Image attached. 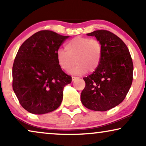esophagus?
<instances>
[{
    "mask_svg": "<svg viewBox=\"0 0 146 146\" xmlns=\"http://www.w3.org/2000/svg\"><path fill=\"white\" fill-rule=\"evenodd\" d=\"M76 78H77V77H76V76H72V81H74Z\"/></svg>",
    "mask_w": 146,
    "mask_h": 146,
    "instance_id": "obj_1",
    "label": "esophagus"
}]
</instances>
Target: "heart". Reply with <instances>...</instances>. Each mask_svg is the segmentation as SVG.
Listing matches in <instances>:
<instances>
[{
	"label": "heart",
	"mask_w": 146,
	"mask_h": 146,
	"mask_svg": "<svg viewBox=\"0 0 146 146\" xmlns=\"http://www.w3.org/2000/svg\"><path fill=\"white\" fill-rule=\"evenodd\" d=\"M65 50L59 49L56 52L58 63L63 70H69L76 62V66L70 72L83 74L87 71L94 72L100 64L102 48L100 42L95 38L76 37L68 42Z\"/></svg>",
	"instance_id": "1"
}]
</instances>
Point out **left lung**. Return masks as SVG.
I'll use <instances>...</instances> for the list:
<instances>
[{
    "label": "left lung",
    "instance_id": "left-lung-1",
    "mask_svg": "<svg viewBox=\"0 0 146 146\" xmlns=\"http://www.w3.org/2000/svg\"><path fill=\"white\" fill-rule=\"evenodd\" d=\"M87 35L94 36L100 42L102 54L96 70L83 78L86 86L81 102L92 110L107 111L122 102L130 88L132 59L125 44L111 32L98 30Z\"/></svg>",
    "mask_w": 146,
    "mask_h": 146
}]
</instances>
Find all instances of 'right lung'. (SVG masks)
<instances>
[{"mask_svg":"<svg viewBox=\"0 0 146 146\" xmlns=\"http://www.w3.org/2000/svg\"><path fill=\"white\" fill-rule=\"evenodd\" d=\"M69 36L51 31L37 32L24 42L13 66V88L26 110L44 114L56 110L72 77L58 63L56 52Z\"/></svg>","mask_w":146,"mask_h":146,"instance_id":"1","label":"right lung"}]
</instances>
